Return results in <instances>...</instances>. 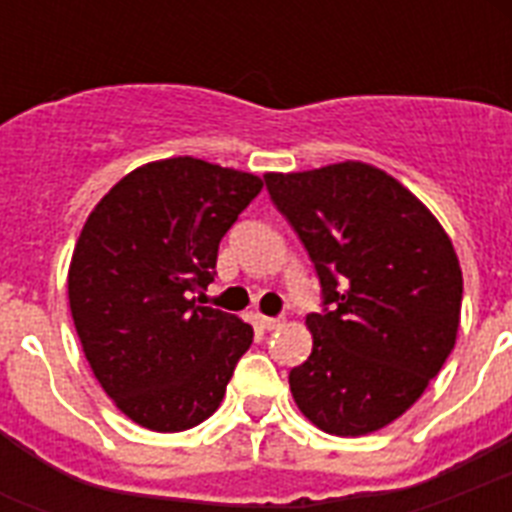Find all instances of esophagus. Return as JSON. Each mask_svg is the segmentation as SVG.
Masks as SVG:
<instances>
[{
  "label": "esophagus",
  "mask_w": 512,
  "mask_h": 512,
  "mask_svg": "<svg viewBox=\"0 0 512 512\" xmlns=\"http://www.w3.org/2000/svg\"><path fill=\"white\" fill-rule=\"evenodd\" d=\"M257 324L271 332V329H279L281 327V319H273V316H263V313H260V316H257Z\"/></svg>",
  "instance_id": "34e87169"
}]
</instances>
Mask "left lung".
Segmentation results:
<instances>
[{
    "mask_svg": "<svg viewBox=\"0 0 512 512\" xmlns=\"http://www.w3.org/2000/svg\"><path fill=\"white\" fill-rule=\"evenodd\" d=\"M265 185L329 305L305 319L313 350L289 372L297 409L332 436L385 428L425 393L457 342L462 271L452 239L372 164L268 172Z\"/></svg>",
    "mask_w": 512,
    "mask_h": 512,
    "instance_id": "obj_1",
    "label": "left lung"
}]
</instances>
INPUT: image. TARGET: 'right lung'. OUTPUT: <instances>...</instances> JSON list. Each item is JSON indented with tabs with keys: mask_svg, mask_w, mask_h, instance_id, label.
Wrapping results in <instances>:
<instances>
[{
	"mask_svg": "<svg viewBox=\"0 0 512 512\" xmlns=\"http://www.w3.org/2000/svg\"><path fill=\"white\" fill-rule=\"evenodd\" d=\"M263 177L193 156L124 175L87 217L68 305L92 374L140 428L180 433L215 412L252 345L239 316L201 305L217 247Z\"/></svg>",
	"mask_w": 512,
	"mask_h": 512,
	"instance_id": "right-lung-1",
	"label": "right lung"
}]
</instances>
